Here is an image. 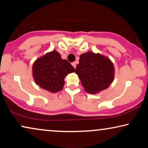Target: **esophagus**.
<instances>
[{"instance_id": "1", "label": "esophagus", "mask_w": 148, "mask_h": 148, "mask_svg": "<svg viewBox=\"0 0 148 148\" xmlns=\"http://www.w3.org/2000/svg\"><path fill=\"white\" fill-rule=\"evenodd\" d=\"M72 65H73V66L75 69L76 68V62H72Z\"/></svg>"}]
</instances>
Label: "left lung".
Instances as JSON below:
<instances>
[{
    "mask_svg": "<svg viewBox=\"0 0 148 148\" xmlns=\"http://www.w3.org/2000/svg\"><path fill=\"white\" fill-rule=\"evenodd\" d=\"M75 73L87 92L96 94L108 88L113 82L114 68L109 58L88 52L80 55Z\"/></svg>",
    "mask_w": 148,
    "mask_h": 148,
    "instance_id": "8db88e82",
    "label": "left lung"
}]
</instances>
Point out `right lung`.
<instances>
[{
	"mask_svg": "<svg viewBox=\"0 0 148 148\" xmlns=\"http://www.w3.org/2000/svg\"><path fill=\"white\" fill-rule=\"evenodd\" d=\"M33 77L40 88L56 93L62 90L64 77L75 72V69L67 60L62 59L56 50L38 58L33 64Z\"/></svg>",
	"mask_w": 148,
	"mask_h": 148,
	"instance_id": "obj_1",
	"label": "right lung"
}]
</instances>
